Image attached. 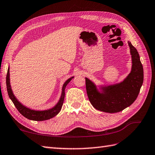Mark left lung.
Instances as JSON below:
<instances>
[{
	"label": "left lung",
	"mask_w": 155,
	"mask_h": 155,
	"mask_svg": "<svg viewBox=\"0 0 155 155\" xmlns=\"http://www.w3.org/2000/svg\"><path fill=\"white\" fill-rule=\"evenodd\" d=\"M132 57L131 71L123 82L102 88L100 92L88 78L86 88L89 101L96 110L107 113L124 110L137 98L143 82V68L137 50L128 41Z\"/></svg>",
	"instance_id": "8db88e82"
}]
</instances>
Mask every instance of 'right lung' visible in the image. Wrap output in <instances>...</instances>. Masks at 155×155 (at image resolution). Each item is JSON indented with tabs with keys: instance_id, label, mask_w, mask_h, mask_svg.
<instances>
[{
	"instance_id": "obj_1",
	"label": "right lung",
	"mask_w": 155,
	"mask_h": 155,
	"mask_svg": "<svg viewBox=\"0 0 155 155\" xmlns=\"http://www.w3.org/2000/svg\"><path fill=\"white\" fill-rule=\"evenodd\" d=\"M73 77H71L68 79V80L64 82L63 88H62V94H61V98L59 100V102L57 104V105L53 107V108L45 110V111H35V110H32L28 108V107H25L23 106L22 104H20L18 101V100L16 98V97L14 96L12 91L11 89V86L10 84V73H9V68L7 71V74H6V88H7V92H8V94L9 96V98L11 99L14 106L16 107V109L18 110L19 112L23 116L26 117L29 120H34V121H44L49 120L53 117L57 116V114H59V111L61 110V107H62L64 98V89L68 83L71 81V79Z\"/></svg>"
}]
</instances>
